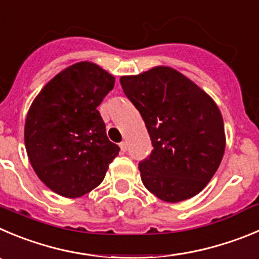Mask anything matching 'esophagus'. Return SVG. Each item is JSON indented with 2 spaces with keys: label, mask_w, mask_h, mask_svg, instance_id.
<instances>
[{
  "label": "esophagus",
  "mask_w": 259,
  "mask_h": 259,
  "mask_svg": "<svg viewBox=\"0 0 259 259\" xmlns=\"http://www.w3.org/2000/svg\"><path fill=\"white\" fill-rule=\"evenodd\" d=\"M120 148H121V152H126L127 149L126 142H121V143H120Z\"/></svg>",
  "instance_id": "1"
}]
</instances>
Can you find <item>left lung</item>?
<instances>
[{
    "mask_svg": "<svg viewBox=\"0 0 259 259\" xmlns=\"http://www.w3.org/2000/svg\"><path fill=\"white\" fill-rule=\"evenodd\" d=\"M151 137L139 162L144 187L165 202L189 199L208 184L225 152L224 120L211 97L167 66L120 78Z\"/></svg>",
    "mask_w": 259,
    "mask_h": 259,
    "instance_id": "1",
    "label": "left lung"
}]
</instances>
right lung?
Instances as JSON below:
<instances>
[{
  "label": "right lung",
  "mask_w": 259,
  "mask_h": 259,
  "mask_svg": "<svg viewBox=\"0 0 259 259\" xmlns=\"http://www.w3.org/2000/svg\"><path fill=\"white\" fill-rule=\"evenodd\" d=\"M113 84L98 65L78 62L48 81L29 108L24 129L29 161L62 197L78 198L98 187L118 154L97 110Z\"/></svg>",
  "instance_id": "right-lung-1"
}]
</instances>
